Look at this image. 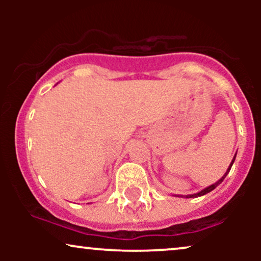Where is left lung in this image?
Segmentation results:
<instances>
[{
	"label": "left lung",
	"instance_id": "left-lung-1",
	"mask_svg": "<svg viewBox=\"0 0 261 261\" xmlns=\"http://www.w3.org/2000/svg\"><path fill=\"white\" fill-rule=\"evenodd\" d=\"M234 160H236V155H234V157H233V160H232V162H230V164H229L228 169H227V172H226V173H224V175L222 176V178H221V179H220V180H218V181H216V182H215V184L210 185V187H208V188L203 189V190H201V191H200V193H197V194H193V195H188L187 197H197V196H202V195H205V194H207V193H210V191H212V190H214V189H215V188H216V187H218V185H220V184H221V182H222V181H223V179H224V178H226V176H227V174H228V173H229V170H230V168H232L233 163H234Z\"/></svg>",
	"mask_w": 261,
	"mask_h": 261
}]
</instances>
